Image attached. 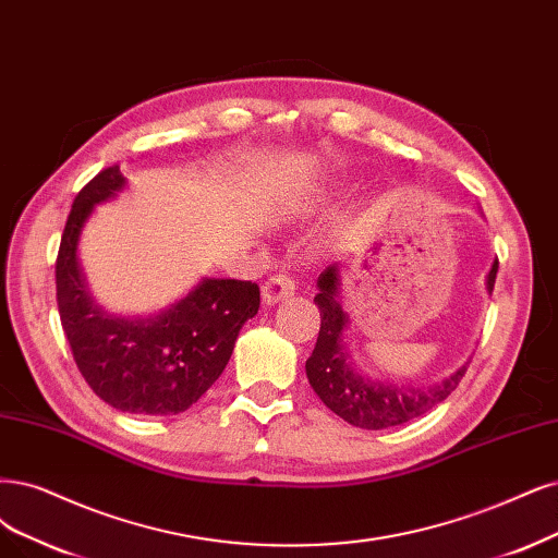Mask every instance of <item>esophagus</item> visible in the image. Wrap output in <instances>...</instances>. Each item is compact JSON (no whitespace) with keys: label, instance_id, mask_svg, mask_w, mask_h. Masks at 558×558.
I'll return each mask as SVG.
<instances>
[{"label":"esophagus","instance_id":"1","mask_svg":"<svg viewBox=\"0 0 558 558\" xmlns=\"http://www.w3.org/2000/svg\"><path fill=\"white\" fill-rule=\"evenodd\" d=\"M296 290V284L290 276H274L268 278L262 287V301L266 305H276L280 301H287Z\"/></svg>","mask_w":558,"mask_h":558}]
</instances>
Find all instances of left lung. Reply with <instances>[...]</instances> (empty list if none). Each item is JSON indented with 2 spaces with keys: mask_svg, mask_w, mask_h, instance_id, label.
I'll return each mask as SVG.
<instances>
[{
  "mask_svg": "<svg viewBox=\"0 0 558 558\" xmlns=\"http://www.w3.org/2000/svg\"><path fill=\"white\" fill-rule=\"evenodd\" d=\"M499 262L494 259L485 276V290L492 294ZM315 303L322 313L319 338L313 356L305 361V375L319 400L349 425L361 429H386L414 421L432 407L444 402L466 373V365L429 386H407L375 379L361 373L349 354V315L342 305V264L328 266L317 278Z\"/></svg>",
  "mask_w": 558,
  "mask_h": 558,
  "instance_id": "1",
  "label": "left lung"
}]
</instances>
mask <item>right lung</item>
I'll list each match as a JSON object with an SVG mask.
<instances>
[{
    "label": "right lung",
    "mask_w": 558,
    "mask_h": 558,
    "mask_svg": "<svg viewBox=\"0 0 558 558\" xmlns=\"http://www.w3.org/2000/svg\"><path fill=\"white\" fill-rule=\"evenodd\" d=\"M126 185L112 165L77 193L54 266L59 317L77 369L102 402L140 416H177L222 375L241 326L259 311V287L202 278L160 313H108L89 292L77 245L94 206L114 199Z\"/></svg>",
    "instance_id": "obj_1"
}]
</instances>
